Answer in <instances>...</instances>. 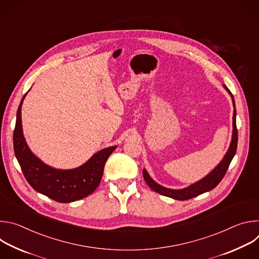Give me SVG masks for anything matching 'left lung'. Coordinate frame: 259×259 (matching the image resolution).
<instances>
[{"mask_svg":"<svg viewBox=\"0 0 259 259\" xmlns=\"http://www.w3.org/2000/svg\"><path fill=\"white\" fill-rule=\"evenodd\" d=\"M225 89L228 91V93L231 95L232 97V101H233V105H234V115H233V135H232V141L231 144L229 146V150L226 153L224 159L219 162V164L210 172L208 173L205 177H203L202 179L196 181L195 183L191 184V186L183 188L180 190H173V189H168L165 188L161 184L157 183L149 174V172L146 171V169H143L142 174H143V178L145 180V182L147 183L153 191H155L156 193L172 198L174 200H178V201H184V200H189L192 198H195L201 194H204L206 192H209L211 190H213L217 184L221 181V179L224 178L226 172L228 171V168L236 154L237 151V145H238V130H237V125H236V104H235V99L234 96L232 94V92L229 90V88L224 85Z\"/></svg>","mask_w":259,"mask_h":259,"instance_id":"obj_1","label":"left lung"}]
</instances>
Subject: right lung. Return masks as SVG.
Here are the masks:
<instances>
[{"label": "right lung", "mask_w": 259, "mask_h": 259, "mask_svg": "<svg viewBox=\"0 0 259 259\" xmlns=\"http://www.w3.org/2000/svg\"><path fill=\"white\" fill-rule=\"evenodd\" d=\"M27 92L17 109L13 133L14 153L25 179L34 191L59 203L75 202L89 196L100 183L105 162L117 145L105 147L73 169H56L45 164L30 151L22 131L21 106Z\"/></svg>", "instance_id": "1"}]
</instances>
